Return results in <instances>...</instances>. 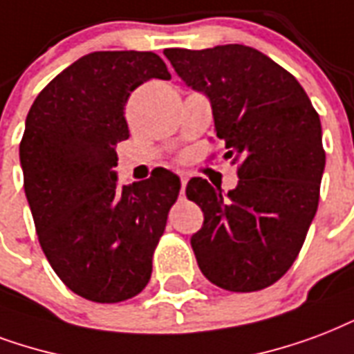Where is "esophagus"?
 <instances>
[{"label": "esophagus", "instance_id": "34e87169", "mask_svg": "<svg viewBox=\"0 0 354 354\" xmlns=\"http://www.w3.org/2000/svg\"><path fill=\"white\" fill-rule=\"evenodd\" d=\"M180 180H182V193L185 189V183H187V174H180Z\"/></svg>", "mask_w": 354, "mask_h": 354}]
</instances>
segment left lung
Listing matches in <instances>:
<instances>
[{
	"label": "left lung",
	"instance_id": "left-lung-1",
	"mask_svg": "<svg viewBox=\"0 0 354 354\" xmlns=\"http://www.w3.org/2000/svg\"><path fill=\"white\" fill-rule=\"evenodd\" d=\"M182 81L212 104L225 159L239 163L223 193L191 178L189 201L204 213L191 236L202 274L223 290H263L295 261L319 202L325 171L319 115L299 81L241 44L165 50Z\"/></svg>",
	"mask_w": 354,
	"mask_h": 354
}]
</instances>
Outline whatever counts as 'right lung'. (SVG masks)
Instances as JSON below:
<instances>
[{
  "instance_id": "right-lung-1",
  "label": "right lung",
  "mask_w": 354,
  "mask_h": 354,
  "mask_svg": "<svg viewBox=\"0 0 354 354\" xmlns=\"http://www.w3.org/2000/svg\"><path fill=\"white\" fill-rule=\"evenodd\" d=\"M148 80H171L152 51H94L51 80L26 118L20 165L40 247L59 279L94 303L145 290L182 185L161 167L118 183L126 102Z\"/></svg>"
}]
</instances>
